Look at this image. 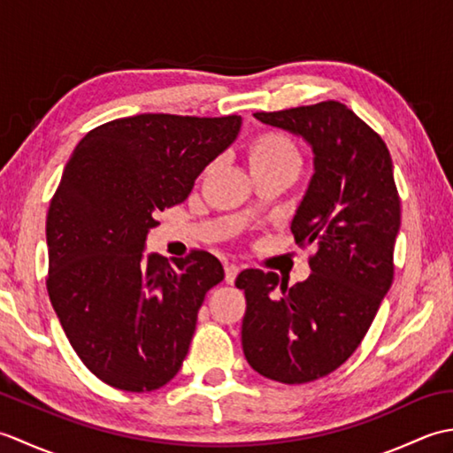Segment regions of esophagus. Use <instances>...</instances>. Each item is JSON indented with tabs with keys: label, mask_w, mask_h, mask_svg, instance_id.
I'll list each match as a JSON object with an SVG mask.
<instances>
[{
	"label": "esophagus",
	"mask_w": 453,
	"mask_h": 453,
	"mask_svg": "<svg viewBox=\"0 0 453 453\" xmlns=\"http://www.w3.org/2000/svg\"><path fill=\"white\" fill-rule=\"evenodd\" d=\"M239 273H242V268H239V266H235V265H226V282H227V284H234Z\"/></svg>",
	"instance_id": "esophagus-1"
}]
</instances>
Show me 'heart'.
I'll return each mask as SVG.
<instances>
[{
  "mask_svg": "<svg viewBox=\"0 0 453 453\" xmlns=\"http://www.w3.org/2000/svg\"><path fill=\"white\" fill-rule=\"evenodd\" d=\"M249 165L253 173L273 171L282 167H300V151L290 136L284 132L266 130L257 134L247 150Z\"/></svg>",
  "mask_w": 453,
  "mask_h": 453,
  "instance_id": "obj_1",
  "label": "heart"
}]
</instances>
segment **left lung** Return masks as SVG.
<instances>
[{
  "mask_svg": "<svg viewBox=\"0 0 453 453\" xmlns=\"http://www.w3.org/2000/svg\"><path fill=\"white\" fill-rule=\"evenodd\" d=\"M257 120L302 138L313 175L292 219L297 245H315L310 278L288 288L276 273L249 268L242 344L268 380L305 383L339 368L358 349L393 282L401 202L383 140L336 101Z\"/></svg>",
  "mask_w": 453,
  "mask_h": 453,
  "instance_id": "left-lung-1",
  "label": "left lung"
}]
</instances>
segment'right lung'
<instances>
[{"mask_svg": "<svg viewBox=\"0 0 453 453\" xmlns=\"http://www.w3.org/2000/svg\"><path fill=\"white\" fill-rule=\"evenodd\" d=\"M242 124L136 114L91 130L65 163L46 218V288L73 350L112 388L153 391L180 370L224 266L206 251L169 265L143 249Z\"/></svg>", "mask_w": 453, "mask_h": 453, "instance_id": "right-lung-1", "label": "right lung"}]
</instances>
